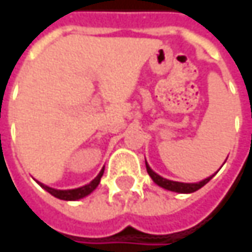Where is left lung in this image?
Returning <instances> with one entry per match:
<instances>
[{"mask_svg":"<svg viewBox=\"0 0 252 252\" xmlns=\"http://www.w3.org/2000/svg\"><path fill=\"white\" fill-rule=\"evenodd\" d=\"M225 162H226V160H225ZM146 169H147V174L150 175V178L153 179V182H155L156 185H159V187H162V188H165V189H168V191L179 192V194H189V192H194V191L200 189L201 187H204V185L215 176H207V178H204V179L200 181V182H178V181L166 179V178L160 176L159 174H156V172L149 166L147 162H146Z\"/></svg>","mask_w":252,"mask_h":252,"instance_id":"obj_1","label":"left lung"}]
</instances>
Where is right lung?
Wrapping results in <instances>:
<instances>
[{
    "label": "right lung",
    "instance_id": "right-lung-1",
    "mask_svg": "<svg viewBox=\"0 0 252 252\" xmlns=\"http://www.w3.org/2000/svg\"><path fill=\"white\" fill-rule=\"evenodd\" d=\"M103 171H105V168H102L100 172L96 175V178L92 179L89 184H86V185H83V187H78V188H73V189H57V188L48 187V185H45V184H42V182H39V181H36V182H37L45 191H48L51 195H54V197H57V198H60V200L77 201V200H80V198L87 197L89 194H92V192L97 188V185L100 184V178L103 175Z\"/></svg>",
    "mask_w": 252,
    "mask_h": 252
}]
</instances>
